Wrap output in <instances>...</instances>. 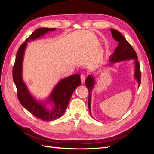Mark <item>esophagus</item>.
<instances>
[{
    "instance_id": "obj_1",
    "label": "esophagus",
    "mask_w": 154,
    "mask_h": 154,
    "mask_svg": "<svg viewBox=\"0 0 154 154\" xmlns=\"http://www.w3.org/2000/svg\"><path fill=\"white\" fill-rule=\"evenodd\" d=\"M80 78H81V81H82V83H84L85 80V76L84 75V74H81L80 76Z\"/></svg>"
}]
</instances>
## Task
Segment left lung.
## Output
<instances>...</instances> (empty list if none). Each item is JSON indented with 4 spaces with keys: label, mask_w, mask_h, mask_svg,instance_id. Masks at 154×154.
<instances>
[{
    "label": "left lung",
    "mask_w": 154,
    "mask_h": 154,
    "mask_svg": "<svg viewBox=\"0 0 154 154\" xmlns=\"http://www.w3.org/2000/svg\"><path fill=\"white\" fill-rule=\"evenodd\" d=\"M112 35L114 39L118 42V45L116 48L114 53L110 56V63L117 62L122 61L128 59H136L135 64H136V69H135V77L139 82V86L141 84V73L140 69V65L137 61V55L136 51L130 45L128 42L125 39L123 35L120 32L114 29H110ZM94 85V80L92 76H88L85 80V85L88 91V106L91 114V91L92 90L93 86Z\"/></svg>",
    "instance_id": "1"
}]
</instances>
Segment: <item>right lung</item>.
<instances>
[{
    "instance_id": "right-lung-1",
    "label": "right lung",
    "mask_w": 154,
    "mask_h": 154,
    "mask_svg": "<svg viewBox=\"0 0 154 154\" xmlns=\"http://www.w3.org/2000/svg\"><path fill=\"white\" fill-rule=\"evenodd\" d=\"M54 28L42 27L35 30L26 40L18 48L16 55L15 62L13 67V78L17 87V97L21 105L35 117L43 121L49 122L57 119L64 114L71 97L76 88L81 85L80 76L78 74L64 78L55 87L50 96V100L54 103V109L49 111L45 109L43 104L39 103L33 99L22 78V66L26 42L35 40L42 36L48 31L54 30Z\"/></svg>"
}]
</instances>
